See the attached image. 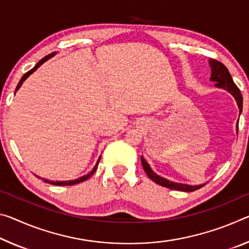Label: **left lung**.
I'll use <instances>...</instances> for the list:
<instances>
[{"label":"left lung","instance_id":"8db88e82","mask_svg":"<svg viewBox=\"0 0 249 249\" xmlns=\"http://www.w3.org/2000/svg\"><path fill=\"white\" fill-rule=\"evenodd\" d=\"M210 66H211V71H212L210 80L212 82L216 83L215 84L216 88L223 89L225 90H227L228 93L231 94L232 97L235 98L236 103H237V106L239 108V115H240V114H242V110H243V96H242V93H240L239 89L236 86L234 81H232L231 73L228 72L227 68L223 64V63H220L216 60H212V58L210 60ZM141 160H142V164H143V167L145 169V173L147 174L149 178L163 187L175 189V191L194 192V191H196V189L203 187L205 185V184L188 185V184L177 183V181L169 180L167 178H165V177L157 175L156 173L151 168V166H149V164L146 161V160L143 156H141Z\"/></svg>","mask_w":249,"mask_h":249}]
</instances>
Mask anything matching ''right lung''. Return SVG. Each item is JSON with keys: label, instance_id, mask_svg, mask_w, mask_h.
<instances>
[{"label": "right lung", "instance_id": "add662e5", "mask_svg": "<svg viewBox=\"0 0 249 249\" xmlns=\"http://www.w3.org/2000/svg\"><path fill=\"white\" fill-rule=\"evenodd\" d=\"M56 54V52H54V53H52V54H50V55H47V56H45L44 58H42L41 61H39L36 65L34 66V68L32 69V70H30L29 72L27 73H25L24 75H23L22 76V78H21V81L18 82V86H17V89H15V92H17V90L21 88V85L23 84V82H24L27 77L30 76L31 74H33L35 71H36L39 66H41L43 63H45L47 60H50L51 57H53L54 55ZM100 160H101V156L98 157V160H97V161H96V164H95V166H94V168L92 169V171H90L89 174H86V175H84V176H82V177H78L77 179H74V180H50V179H44V178H41V177L39 176H37L36 175V177H38V178H41V179H43V181H45V183H49V184H52V185H57V186H70V185H75V184H78V183H82V181H84V180H86V179H89L90 176H92L93 174H94V172L96 171V168H97V165H98V163H100Z\"/></svg>", "mask_w": 249, "mask_h": 249}]
</instances>
